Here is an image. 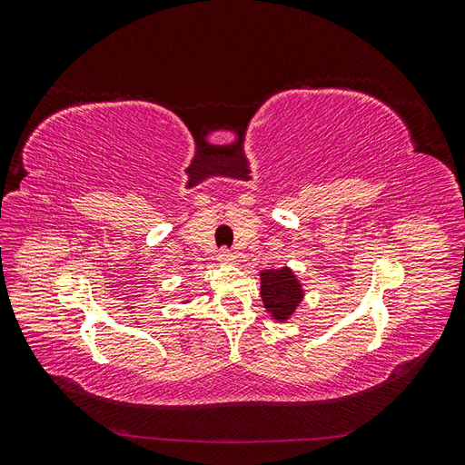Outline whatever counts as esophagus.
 Masks as SVG:
<instances>
[{
	"label": "esophagus",
	"mask_w": 465,
	"mask_h": 465,
	"mask_svg": "<svg viewBox=\"0 0 465 465\" xmlns=\"http://www.w3.org/2000/svg\"><path fill=\"white\" fill-rule=\"evenodd\" d=\"M217 260L221 263H231V262H234V256H232V252L229 248H221L219 254H217Z\"/></svg>",
	"instance_id": "34e87169"
}]
</instances>
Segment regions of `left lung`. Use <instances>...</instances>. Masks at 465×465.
Segmentation results:
<instances>
[{
  "label": "left lung",
  "instance_id": "obj_1",
  "mask_svg": "<svg viewBox=\"0 0 465 465\" xmlns=\"http://www.w3.org/2000/svg\"><path fill=\"white\" fill-rule=\"evenodd\" d=\"M262 299L267 311L277 320H285L301 302L302 291L294 275L283 267V270L262 273Z\"/></svg>",
  "mask_w": 465,
  "mask_h": 465
}]
</instances>
